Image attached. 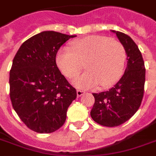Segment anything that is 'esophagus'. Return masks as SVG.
<instances>
[{
  "mask_svg": "<svg viewBox=\"0 0 156 156\" xmlns=\"http://www.w3.org/2000/svg\"><path fill=\"white\" fill-rule=\"evenodd\" d=\"M85 94V91H83V90H77V96L78 97H81L82 95H84Z\"/></svg>",
  "mask_w": 156,
  "mask_h": 156,
  "instance_id": "esophagus-1",
  "label": "esophagus"
}]
</instances>
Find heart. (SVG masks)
Segmentation results:
<instances>
[{"label":"heart","instance_id":"obj_1","mask_svg":"<svg viewBox=\"0 0 156 156\" xmlns=\"http://www.w3.org/2000/svg\"><path fill=\"white\" fill-rule=\"evenodd\" d=\"M126 49L121 43L102 35H90L70 44L56 54L57 66L64 75L72 78L80 73L84 64L87 72L73 81L81 90L111 87L123 74Z\"/></svg>","mask_w":156,"mask_h":156}]
</instances>
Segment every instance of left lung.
Listing matches in <instances>:
<instances>
[{
  "label": "left lung",
  "instance_id": "1",
  "mask_svg": "<svg viewBox=\"0 0 156 156\" xmlns=\"http://www.w3.org/2000/svg\"><path fill=\"white\" fill-rule=\"evenodd\" d=\"M124 46L127 66L120 80L108 90L94 93L91 118L101 126L113 127L128 121L138 111L143 100L146 69L143 56L129 35L111 30Z\"/></svg>",
  "mask_w": 156,
  "mask_h": 156
}]
</instances>
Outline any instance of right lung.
<instances>
[{"label":"right lung","instance_id":"1","mask_svg":"<svg viewBox=\"0 0 156 156\" xmlns=\"http://www.w3.org/2000/svg\"><path fill=\"white\" fill-rule=\"evenodd\" d=\"M76 35L46 30L21 45L9 72V95L14 111L31 130L49 133L63 126L75 88L61 74L56 52Z\"/></svg>","mask_w":156,"mask_h":156}]
</instances>
